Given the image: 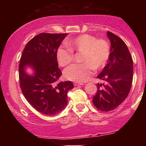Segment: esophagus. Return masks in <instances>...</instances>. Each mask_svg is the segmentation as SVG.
Masks as SVG:
<instances>
[{
  "label": "esophagus",
  "mask_w": 146,
  "mask_h": 146,
  "mask_svg": "<svg viewBox=\"0 0 146 146\" xmlns=\"http://www.w3.org/2000/svg\"><path fill=\"white\" fill-rule=\"evenodd\" d=\"M80 85H83V84H80V83H77V82L74 83V86H80Z\"/></svg>",
  "instance_id": "esophagus-1"
}]
</instances>
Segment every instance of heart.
<instances>
[{"label": "heart", "instance_id": "1", "mask_svg": "<svg viewBox=\"0 0 146 146\" xmlns=\"http://www.w3.org/2000/svg\"><path fill=\"white\" fill-rule=\"evenodd\" d=\"M66 44L70 49L60 46L56 51V58L60 66H66L73 60V52H82V62L73 64L64 72V77L70 81L82 83L88 80L95 70H100L105 66L109 59L110 48L104 39H97L93 35L81 34L68 40Z\"/></svg>", "mask_w": 146, "mask_h": 146}]
</instances>
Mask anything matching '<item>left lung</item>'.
Listing matches in <instances>:
<instances>
[{
    "instance_id": "left-lung-1",
    "label": "left lung",
    "mask_w": 146,
    "mask_h": 146,
    "mask_svg": "<svg viewBox=\"0 0 146 146\" xmlns=\"http://www.w3.org/2000/svg\"><path fill=\"white\" fill-rule=\"evenodd\" d=\"M110 39V54L108 63L97 78L105 83L98 84L93 103L104 112L113 110L125 100L131 88L133 61L125 43L119 37L107 31Z\"/></svg>"
}]
</instances>
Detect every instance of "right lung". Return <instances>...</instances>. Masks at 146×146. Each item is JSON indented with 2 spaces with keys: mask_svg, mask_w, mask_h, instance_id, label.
Wrapping results in <instances>:
<instances>
[{
  "mask_svg": "<svg viewBox=\"0 0 146 146\" xmlns=\"http://www.w3.org/2000/svg\"><path fill=\"white\" fill-rule=\"evenodd\" d=\"M67 33H41L27 42L20 60L19 80L23 94L35 109L46 115L60 113L67 105L71 81L58 82L62 75L56 51ZM31 66L35 73L25 71Z\"/></svg>",
  "mask_w": 146,
  "mask_h": 146,
  "instance_id": "1",
  "label": "right lung"
}]
</instances>
